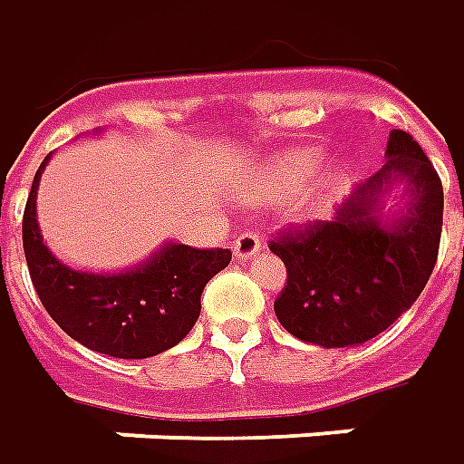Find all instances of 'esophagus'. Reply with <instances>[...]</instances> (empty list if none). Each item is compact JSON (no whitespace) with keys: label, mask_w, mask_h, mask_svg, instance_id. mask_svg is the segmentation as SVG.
Masks as SVG:
<instances>
[{"label":"esophagus","mask_w":464,"mask_h":464,"mask_svg":"<svg viewBox=\"0 0 464 464\" xmlns=\"http://www.w3.org/2000/svg\"><path fill=\"white\" fill-rule=\"evenodd\" d=\"M263 250V237L257 232H242L235 239V257L237 260H250Z\"/></svg>","instance_id":"obj_1"}]
</instances>
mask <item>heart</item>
I'll return each instance as SVG.
<instances>
[{
	"label": "heart",
	"instance_id": "b5f03b06",
	"mask_svg": "<svg viewBox=\"0 0 464 464\" xmlns=\"http://www.w3.org/2000/svg\"><path fill=\"white\" fill-rule=\"evenodd\" d=\"M312 168H314V155H309V158H301V160H298L294 173H296V176H304V173H309Z\"/></svg>",
	"mask_w": 464,
	"mask_h": 464
}]
</instances>
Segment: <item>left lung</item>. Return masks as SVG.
<instances>
[{
  "instance_id": "left-lung-1",
  "label": "left lung",
  "mask_w": 464,
  "mask_h": 464,
  "mask_svg": "<svg viewBox=\"0 0 464 464\" xmlns=\"http://www.w3.org/2000/svg\"><path fill=\"white\" fill-rule=\"evenodd\" d=\"M385 166L344 198L334 219L288 227L270 239L285 266L273 309L288 334L319 347H350L378 337L424 291L437 266L444 191L421 145L393 130ZM407 183V211L380 217L388 182Z\"/></svg>"
}]
</instances>
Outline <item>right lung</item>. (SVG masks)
<instances>
[{
	"instance_id": "1",
	"label": "right lung",
	"mask_w": 464,
	"mask_h": 464,
	"mask_svg": "<svg viewBox=\"0 0 464 464\" xmlns=\"http://www.w3.org/2000/svg\"><path fill=\"white\" fill-rule=\"evenodd\" d=\"M48 160V158H45ZM24 204L22 247L37 296L71 340L102 355L142 360L170 350L194 329L204 285L229 266L232 253L166 245L145 266L111 276L81 273L58 263L35 219L40 173Z\"/></svg>"
}]
</instances>
